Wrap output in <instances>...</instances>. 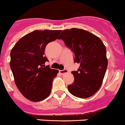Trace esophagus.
I'll return each instance as SVG.
<instances>
[{"instance_id":"esophagus-1","label":"esophagus","mask_w":125,"mask_h":125,"mask_svg":"<svg viewBox=\"0 0 125 125\" xmlns=\"http://www.w3.org/2000/svg\"><path fill=\"white\" fill-rule=\"evenodd\" d=\"M68 71L67 69H63V70H59V73L61 75H63L66 73H68Z\"/></svg>"}]
</instances>
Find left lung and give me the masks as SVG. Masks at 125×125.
Masks as SVG:
<instances>
[{
	"label": "left lung",
	"mask_w": 125,
	"mask_h": 125,
	"mask_svg": "<svg viewBox=\"0 0 125 125\" xmlns=\"http://www.w3.org/2000/svg\"><path fill=\"white\" fill-rule=\"evenodd\" d=\"M62 39L74 54V62L80 64L77 71H72L74 80L68 89L71 94L80 98L91 96L102 84L107 66L106 49L96 36L81 29L62 31Z\"/></svg>",
	"instance_id": "8db88e82"
}]
</instances>
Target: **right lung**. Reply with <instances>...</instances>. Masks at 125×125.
Returning a JSON list of instances; mask_svg holds the SVG:
<instances>
[{
	"instance_id": "add662e5",
	"label": "right lung",
	"mask_w": 125,
	"mask_h": 125,
	"mask_svg": "<svg viewBox=\"0 0 125 125\" xmlns=\"http://www.w3.org/2000/svg\"><path fill=\"white\" fill-rule=\"evenodd\" d=\"M60 30L34 31L20 39L10 52V66L20 92L32 101H41L50 94L59 71L45 66L46 46L56 40Z\"/></svg>"
}]
</instances>
